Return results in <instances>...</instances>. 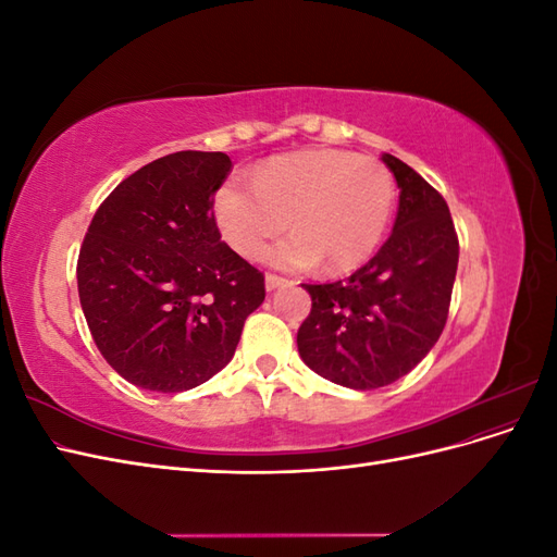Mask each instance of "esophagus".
<instances>
[{
	"mask_svg": "<svg viewBox=\"0 0 557 557\" xmlns=\"http://www.w3.org/2000/svg\"><path fill=\"white\" fill-rule=\"evenodd\" d=\"M285 283H288V278L276 276V274H267V276H264V285H267V290H269V293L276 290V288H281V285H285Z\"/></svg>",
	"mask_w": 557,
	"mask_h": 557,
	"instance_id": "obj_1",
	"label": "esophagus"
}]
</instances>
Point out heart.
Returning <instances> with one entry per match:
<instances>
[{"label":"heart","mask_w":557,"mask_h":557,"mask_svg":"<svg viewBox=\"0 0 557 557\" xmlns=\"http://www.w3.org/2000/svg\"><path fill=\"white\" fill-rule=\"evenodd\" d=\"M395 209V181L379 160L348 150L307 148L264 162L252 183L227 181L215 193L221 237L252 258L288 223L295 234L260 252L281 269L325 262L332 274L364 264L381 246Z\"/></svg>","instance_id":"b5f03b06"}]
</instances>
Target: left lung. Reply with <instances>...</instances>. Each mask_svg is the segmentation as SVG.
I'll list each match as a JSON object with an SVG mask.
<instances>
[{"label":"left lung","mask_w":557,"mask_h":557,"mask_svg":"<svg viewBox=\"0 0 557 557\" xmlns=\"http://www.w3.org/2000/svg\"><path fill=\"white\" fill-rule=\"evenodd\" d=\"M399 188L393 234L344 281L305 285L311 313L297 332L301 360L318 376L374 391L407 376L440 339L458 272V234L446 199L391 153Z\"/></svg>","instance_id":"left-lung-1"}]
</instances>
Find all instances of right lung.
<instances>
[{"instance_id":"1","label":"right lung","mask_w":557,"mask_h":557,"mask_svg":"<svg viewBox=\"0 0 557 557\" xmlns=\"http://www.w3.org/2000/svg\"><path fill=\"white\" fill-rule=\"evenodd\" d=\"M225 153L178 150L127 176L78 252V297L104 360L132 385L183 393L232 360L264 276L225 242L213 195Z\"/></svg>"}]
</instances>
